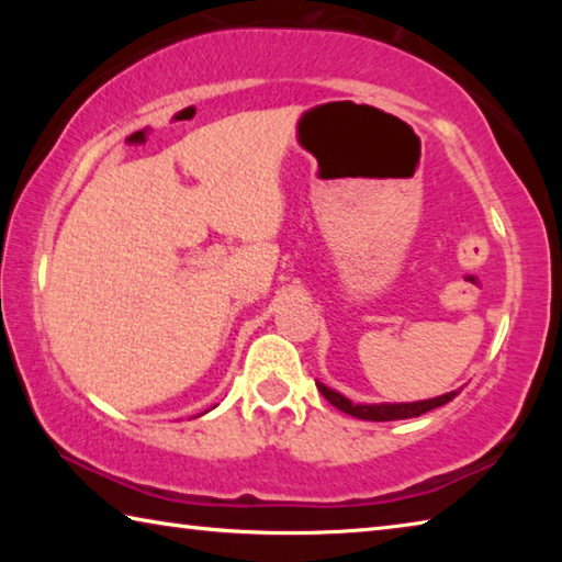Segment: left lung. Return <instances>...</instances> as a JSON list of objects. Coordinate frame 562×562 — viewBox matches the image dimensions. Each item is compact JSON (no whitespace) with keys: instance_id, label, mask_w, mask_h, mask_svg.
<instances>
[{"instance_id":"left-lung-1","label":"left lung","mask_w":562,"mask_h":562,"mask_svg":"<svg viewBox=\"0 0 562 562\" xmlns=\"http://www.w3.org/2000/svg\"><path fill=\"white\" fill-rule=\"evenodd\" d=\"M317 389L331 406L339 408V412H345L355 418H364V422H398V418L422 416L426 412H431V408L449 404L451 398L461 392V389H456V392L424 398V402H404V404H351L347 396H341L339 392H335V389H329L322 382H317Z\"/></svg>"}]
</instances>
